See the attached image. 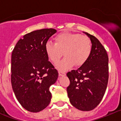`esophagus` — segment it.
<instances>
[{"label":"esophagus","mask_w":121,"mask_h":121,"mask_svg":"<svg viewBox=\"0 0 121 121\" xmlns=\"http://www.w3.org/2000/svg\"><path fill=\"white\" fill-rule=\"evenodd\" d=\"M65 74H66L64 72H63V71H59V76H65Z\"/></svg>","instance_id":"34e87169"}]
</instances>
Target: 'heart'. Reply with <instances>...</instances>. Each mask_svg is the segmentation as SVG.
Segmentation results:
<instances>
[{
  "mask_svg": "<svg viewBox=\"0 0 121 121\" xmlns=\"http://www.w3.org/2000/svg\"><path fill=\"white\" fill-rule=\"evenodd\" d=\"M46 53L53 64H56L59 70L65 71L74 65L79 67L88 59L91 53V42L88 36L79 33L64 32L54 37V43L47 42L45 46Z\"/></svg>",
  "mask_w": 121,
  "mask_h": 121,
  "instance_id": "heart-1",
  "label": "heart"
}]
</instances>
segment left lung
Returning <instances> with one entry per match:
<instances>
[{"instance_id": "left-lung-1", "label": "left lung", "mask_w": 121, "mask_h": 121, "mask_svg": "<svg viewBox=\"0 0 121 121\" xmlns=\"http://www.w3.org/2000/svg\"><path fill=\"white\" fill-rule=\"evenodd\" d=\"M85 33L92 43L91 53L83 65L67 73L70 82L67 91L72 105L80 110L90 111L99 105L107 89L108 57L96 37Z\"/></svg>"}]
</instances>
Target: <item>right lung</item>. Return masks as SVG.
<instances>
[{
    "instance_id": "right-lung-1",
    "label": "right lung",
    "mask_w": 121,
    "mask_h": 121,
    "mask_svg": "<svg viewBox=\"0 0 121 121\" xmlns=\"http://www.w3.org/2000/svg\"><path fill=\"white\" fill-rule=\"evenodd\" d=\"M53 28H44L26 34L15 46L11 55V85L17 99L25 110L36 113L50 104V86L58 72L48 60L45 46Z\"/></svg>"
}]
</instances>
